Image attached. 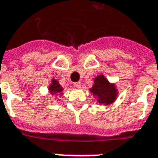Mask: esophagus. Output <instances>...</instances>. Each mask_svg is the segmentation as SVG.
I'll list each match as a JSON object with an SVG mask.
<instances>
[{
  "label": "esophagus",
  "mask_w": 158,
  "mask_h": 158,
  "mask_svg": "<svg viewBox=\"0 0 158 158\" xmlns=\"http://www.w3.org/2000/svg\"><path fill=\"white\" fill-rule=\"evenodd\" d=\"M73 86H74L75 88H80V87H81V83L80 82L73 83Z\"/></svg>",
  "instance_id": "obj_1"
}]
</instances>
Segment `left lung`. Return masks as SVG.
I'll list each match as a JSON object with an SVG mask.
<instances>
[{
    "instance_id": "8db88e82",
    "label": "left lung",
    "mask_w": 158,
    "mask_h": 158,
    "mask_svg": "<svg viewBox=\"0 0 158 158\" xmlns=\"http://www.w3.org/2000/svg\"><path fill=\"white\" fill-rule=\"evenodd\" d=\"M90 92L97 96L98 102L101 104H111L116 99L117 92L115 85L110 84L103 75L95 79V84L90 89Z\"/></svg>"
}]
</instances>
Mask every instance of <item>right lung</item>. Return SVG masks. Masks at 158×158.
<instances>
[{
    "mask_svg": "<svg viewBox=\"0 0 158 158\" xmlns=\"http://www.w3.org/2000/svg\"><path fill=\"white\" fill-rule=\"evenodd\" d=\"M62 87L60 86V85L58 84V82L55 80V79H52V84L50 86L49 88V90L52 95H56V93H60L62 91Z\"/></svg>",
    "mask_w": 158,
    "mask_h": 158,
    "instance_id": "obj_1",
    "label": "right lung"
}]
</instances>
